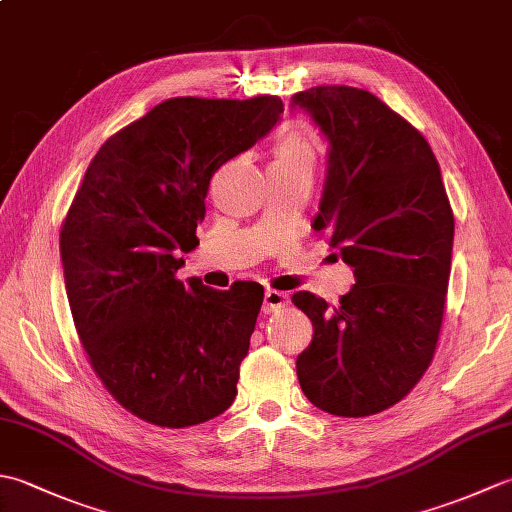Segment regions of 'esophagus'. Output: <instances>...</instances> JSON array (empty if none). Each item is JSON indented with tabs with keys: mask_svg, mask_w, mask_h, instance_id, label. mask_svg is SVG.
I'll list each match as a JSON object with an SVG mask.
<instances>
[{
	"mask_svg": "<svg viewBox=\"0 0 512 512\" xmlns=\"http://www.w3.org/2000/svg\"><path fill=\"white\" fill-rule=\"evenodd\" d=\"M290 301V295L288 292H281V290H273L268 288L266 295H264V312H275V310H281L286 308Z\"/></svg>",
	"mask_w": 512,
	"mask_h": 512,
	"instance_id": "obj_1",
	"label": "esophagus"
}]
</instances>
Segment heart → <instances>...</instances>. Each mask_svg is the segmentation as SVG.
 I'll list each match as a JSON object with an SVG mask.
<instances>
[{"mask_svg": "<svg viewBox=\"0 0 512 512\" xmlns=\"http://www.w3.org/2000/svg\"><path fill=\"white\" fill-rule=\"evenodd\" d=\"M312 160L314 147L303 132H290L281 138L273 158V162H303V165H312Z\"/></svg>", "mask_w": 512, "mask_h": 512, "instance_id": "obj_1", "label": "heart"}]
</instances>
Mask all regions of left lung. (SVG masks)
<instances>
[{"mask_svg":"<svg viewBox=\"0 0 512 512\" xmlns=\"http://www.w3.org/2000/svg\"><path fill=\"white\" fill-rule=\"evenodd\" d=\"M328 140L314 228L354 268L339 306L295 292L314 325L297 356L303 394L334 416L396 405L436 352L453 253V211L427 140L372 92L317 85L290 99Z\"/></svg>","mask_w":512,"mask_h":512,"instance_id":"left-lung-1","label":"left lung"}]
</instances>
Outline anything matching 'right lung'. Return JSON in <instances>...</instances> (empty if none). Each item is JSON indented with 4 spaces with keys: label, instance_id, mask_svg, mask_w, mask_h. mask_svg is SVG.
I'll use <instances>...</instances> for the list:
<instances>
[{
    "label": "right lung",
    "instance_id": "right-lung-1",
    "mask_svg": "<svg viewBox=\"0 0 512 512\" xmlns=\"http://www.w3.org/2000/svg\"><path fill=\"white\" fill-rule=\"evenodd\" d=\"M277 96H180L105 140L61 228L76 332L107 391L158 427L220 416L237 396L264 288L176 279L200 244L213 173L281 121Z\"/></svg>",
    "mask_w": 512,
    "mask_h": 512
}]
</instances>
